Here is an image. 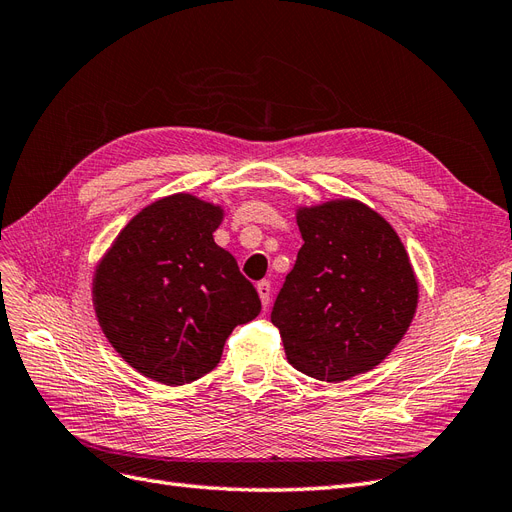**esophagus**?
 <instances>
[{
  "label": "esophagus",
  "mask_w": 512,
  "mask_h": 512,
  "mask_svg": "<svg viewBox=\"0 0 512 512\" xmlns=\"http://www.w3.org/2000/svg\"><path fill=\"white\" fill-rule=\"evenodd\" d=\"M256 292H258V297H260V303H262V307H269V301H271V284L267 282V280H262V282H258L256 284Z\"/></svg>",
  "instance_id": "34e87169"
}]
</instances>
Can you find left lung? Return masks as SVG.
I'll use <instances>...</instances> for the list:
<instances>
[{
	"label": "left lung",
	"instance_id": "1",
	"mask_svg": "<svg viewBox=\"0 0 512 512\" xmlns=\"http://www.w3.org/2000/svg\"><path fill=\"white\" fill-rule=\"evenodd\" d=\"M303 245L271 322L301 374L344 382L380 365L404 339L418 282L395 228L354 198L297 207Z\"/></svg>",
	"mask_w": 512,
	"mask_h": 512
}]
</instances>
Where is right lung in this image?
<instances>
[{"mask_svg":"<svg viewBox=\"0 0 512 512\" xmlns=\"http://www.w3.org/2000/svg\"><path fill=\"white\" fill-rule=\"evenodd\" d=\"M220 205L164 196L138 211L100 258L91 299L100 327L138 374L166 386L203 378L228 335L260 314L256 288L213 241Z\"/></svg>","mask_w":512,"mask_h":512,"instance_id":"obj_1","label":"right lung"}]
</instances>
